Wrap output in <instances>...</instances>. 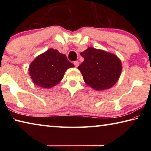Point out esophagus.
<instances>
[{
  "label": "esophagus",
  "instance_id": "1",
  "mask_svg": "<svg viewBox=\"0 0 151 151\" xmlns=\"http://www.w3.org/2000/svg\"><path fill=\"white\" fill-rule=\"evenodd\" d=\"M74 65H75V67H78L79 66V62L78 61H75V62H74Z\"/></svg>",
  "mask_w": 151,
  "mask_h": 151
}]
</instances>
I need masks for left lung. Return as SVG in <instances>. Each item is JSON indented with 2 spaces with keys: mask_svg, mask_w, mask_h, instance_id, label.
Here are the masks:
<instances>
[{
  "mask_svg": "<svg viewBox=\"0 0 151 151\" xmlns=\"http://www.w3.org/2000/svg\"><path fill=\"white\" fill-rule=\"evenodd\" d=\"M85 60L78 68L86 85L97 91L112 87L121 75V62L116 55L88 48L81 53Z\"/></svg>",
  "mask_w": 151,
  "mask_h": 151,
  "instance_id": "left-lung-1",
  "label": "left lung"
}]
</instances>
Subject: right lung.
I'll return each mask as SVG.
<instances>
[{
    "mask_svg": "<svg viewBox=\"0 0 151 151\" xmlns=\"http://www.w3.org/2000/svg\"><path fill=\"white\" fill-rule=\"evenodd\" d=\"M74 66L65 55L50 48L32 61L29 66V75L36 85L48 88L57 85L65 71Z\"/></svg>",
    "mask_w": 151,
    "mask_h": 151,
    "instance_id": "obj_1",
    "label": "right lung"
}]
</instances>
